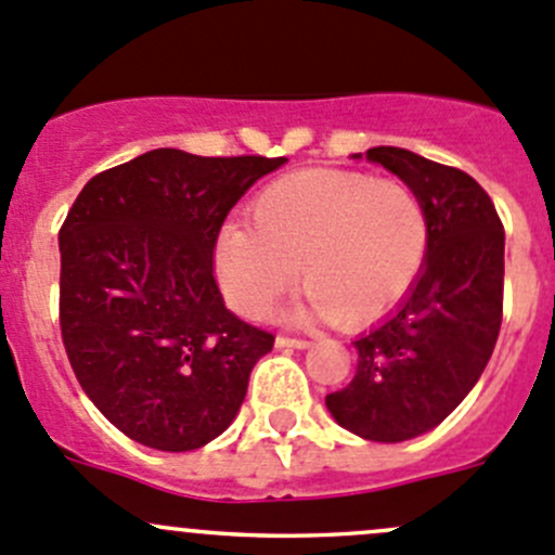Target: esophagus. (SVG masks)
Returning a JSON list of instances; mask_svg holds the SVG:
<instances>
[{
  "label": "esophagus",
  "instance_id": "obj_1",
  "mask_svg": "<svg viewBox=\"0 0 555 555\" xmlns=\"http://www.w3.org/2000/svg\"><path fill=\"white\" fill-rule=\"evenodd\" d=\"M276 346H279V349H309L311 340H306V338H289V335H279Z\"/></svg>",
  "mask_w": 555,
  "mask_h": 555
}]
</instances>
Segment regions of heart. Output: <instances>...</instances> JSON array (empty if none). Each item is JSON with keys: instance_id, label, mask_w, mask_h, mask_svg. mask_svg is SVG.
Listing matches in <instances>:
<instances>
[{"instance_id": "heart-1", "label": "heart", "mask_w": 555, "mask_h": 555, "mask_svg": "<svg viewBox=\"0 0 555 555\" xmlns=\"http://www.w3.org/2000/svg\"><path fill=\"white\" fill-rule=\"evenodd\" d=\"M249 217L251 231L225 225L215 249L222 293L249 319L271 311L298 266L295 322L362 327L405 298L427 260V209L397 179L295 171L260 190Z\"/></svg>"}]
</instances>
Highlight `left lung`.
I'll return each mask as SVG.
<instances>
[{"mask_svg":"<svg viewBox=\"0 0 555 555\" xmlns=\"http://www.w3.org/2000/svg\"><path fill=\"white\" fill-rule=\"evenodd\" d=\"M365 158L418 193L427 260L400 306L351 344L354 378L324 405L360 438L402 443L438 427L489 365L502 324L505 228L469 173L402 147H373Z\"/></svg>","mask_w":555,"mask_h":555,"instance_id":"left-lung-1","label":"left lung"}]
</instances>
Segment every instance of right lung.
<instances>
[{"label":"right lung","mask_w":555,"mask_h":555,"mask_svg":"<svg viewBox=\"0 0 555 555\" xmlns=\"http://www.w3.org/2000/svg\"><path fill=\"white\" fill-rule=\"evenodd\" d=\"M287 158L150 150L91 179L59 231L61 338L82 391L137 443L193 451L225 433L273 335L225 309L228 211Z\"/></svg>","instance_id":"add662e5"}]
</instances>
